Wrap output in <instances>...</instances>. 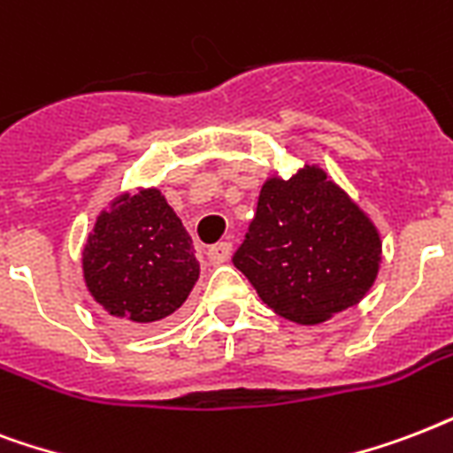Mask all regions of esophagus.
<instances>
[{"label": "esophagus", "mask_w": 453, "mask_h": 453, "mask_svg": "<svg viewBox=\"0 0 453 453\" xmlns=\"http://www.w3.org/2000/svg\"><path fill=\"white\" fill-rule=\"evenodd\" d=\"M231 257V243H217L208 250V259L212 265H224Z\"/></svg>", "instance_id": "esophagus-1"}]
</instances>
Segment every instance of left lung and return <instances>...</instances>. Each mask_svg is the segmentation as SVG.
Instances as JSON below:
<instances>
[{"instance_id":"8db88e82","label":"left lung","mask_w":453,"mask_h":453,"mask_svg":"<svg viewBox=\"0 0 453 453\" xmlns=\"http://www.w3.org/2000/svg\"><path fill=\"white\" fill-rule=\"evenodd\" d=\"M376 222L319 163L262 184L257 212L234 255L279 317L319 326L359 304L380 272Z\"/></svg>"}]
</instances>
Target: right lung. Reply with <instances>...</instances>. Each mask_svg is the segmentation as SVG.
<instances>
[{"instance_id": "obj_1", "label": "right lung", "mask_w": 453, "mask_h": 453, "mask_svg": "<svg viewBox=\"0 0 453 453\" xmlns=\"http://www.w3.org/2000/svg\"><path fill=\"white\" fill-rule=\"evenodd\" d=\"M80 265L94 303L134 326L172 317L201 276L194 241L156 187L120 191L101 210Z\"/></svg>"}]
</instances>
